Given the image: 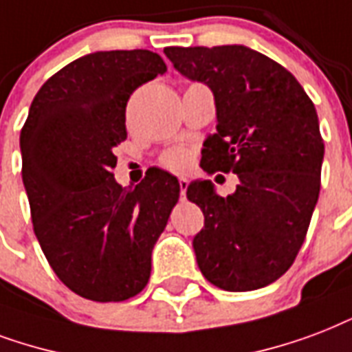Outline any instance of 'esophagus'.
Wrapping results in <instances>:
<instances>
[{"mask_svg": "<svg viewBox=\"0 0 352 352\" xmlns=\"http://www.w3.org/2000/svg\"><path fill=\"white\" fill-rule=\"evenodd\" d=\"M179 186H181V195L184 197V194H186V188H188L186 177H181V179H179Z\"/></svg>", "mask_w": 352, "mask_h": 352, "instance_id": "34e87169", "label": "esophagus"}]
</instances>
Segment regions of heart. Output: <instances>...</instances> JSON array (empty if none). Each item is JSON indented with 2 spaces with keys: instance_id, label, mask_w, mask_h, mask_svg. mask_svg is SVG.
<instances>
[{
  "instance_id": "heart-1",
  "label": "heart",
  "mask_w": 352,
  "mask_h": 352,
  "mask_svg": "<svg viewBox=\"0 0 352 352\" xmlns=\"http://www.w3.org/2000/svg\"><path fill=\"white\" fill-rule=\"evenodd\" d=\"M160 160H162V166L173 171L186 170L188 164H190V157H188V153L184 149H170V151L162 155Z\"/></svg>"
}]
</instances>
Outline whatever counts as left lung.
<instances>
[{
	"instance_id": "left-lung-1",
	"label": "left lung",
	"mask_w": 352,
	"mask_h": 352,
	"mask_svg": "<svg viewBox=\"0 0 352 352\" xmlns=\"http://www.w3.org/2000/svg\"><path fill=\"white\" fill-rule=\"evenodd\" d=\"M175 69L216 99V133L203 144L206 173H236L234 194L194 181L186 197L205 214L194 238L201 273L227 292H251L288 272L321 188L325 144L312 99L278 63L245 45L166 47Z\"/></svg>"
}]
</instances>
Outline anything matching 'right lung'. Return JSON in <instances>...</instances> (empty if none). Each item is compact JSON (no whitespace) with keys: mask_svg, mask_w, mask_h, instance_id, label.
I'll return each mask as SVG.
<instances>
[{"mask_svg":"<svg viewBox=\"0 0 352 352\" xmlns=\"http://www.w3.org/2000/svg\"><path fill=\"white\" fill-rule=\"evenodd\" d=\"M166 69L147 50L85 55L45 80L21 127L34 234L57 277L90 301L120 302L146 288L153 248L179 201L168 171L149 168L134 188L112 173L131 94Z\"/></svg>","mask_w":352,"mask_h":352,"instance_id":"add662e5","label":"right lung"}]
</instances>
